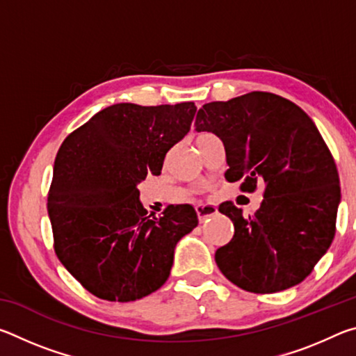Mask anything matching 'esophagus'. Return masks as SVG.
Returning a JSON list of instances; mask_svg holds the SVG:
<instances>
[{
  "label": "esophagus",
  "instance_id": "esophagus-1",
  "mask_svg": "<svg viewBox=\"0 0 356 356\" xmlns=\"http://www.w3.org/2000/svg\"><path fill=\"white\" fill-rule=\"evenodd\" d=\"M216 213H218V209L215 206H196V215L200 220H206Z\"/></svg>",
  "mask_w": 356,
  "mask_h": 356
}]
</instances>
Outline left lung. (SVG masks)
<instances>
[{
	"label": "left lung",
	"instance_id": "obj_1",
	"mask_svg": "<svg viewBox=\"0 0 356 356\" xmlns=\"http://www.w3.org/2000/svg\"><path fill=\"white\" fill-rule=\"evenodd\" d=\"M197 131L225 144L227 182L240 190L264 185L252 216L227 201L234 237L215 252L221 273L246 292L273 293L297 286L327 252L336 234L339 174L327 143L300 106L281 95L252 91L197 111Z\"/></svg>",
	"mask_w": 356,
	"mask_h": 356
}]
</instances>
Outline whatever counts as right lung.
Masks as SVG:
<instances>
[{
  "label": "right lung",
  "mask_w": 356,
  "mask_h": 356,
  "mask_svg": "<svg viewBox=\"0 0 356 356\" xmlns=\"http://www.w3.org/2000/svg\"><path fill=\"white\" fill-rule=\"evenodd\" d=\"M195 113L193 102L111 105L59 147L47 202L53 248L95 297L125 303L155 292L171 273L177 242L197 226L190 204L147 215L136 188L149 172L159 176Z\"/></svg>",
  "instance_id": "right-lung-1"
}]
</instances>
